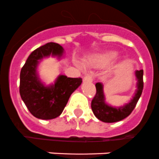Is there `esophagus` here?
Listing matches in <instances>:
<instances>
[{"instance_id": "esophagus-1", "label": "esophagus", "mask_w": 159, "mask_h": 159, "mask_svg": "<svg viewBox=\"0 0 159 159\" xmlns=\"http://www.w3.org/2000/svg\"><path fill=\"white\" fill-rule=\"evenodd\" d=\"M93 81V76L92 75H86L84 78V82H92Z\"/></svg>"}]
</instances>
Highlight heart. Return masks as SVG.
<instances>
[{
    "label": "heart",
    "instance_id": "1",
    "mask_svg": "<svg viewBox=\"0 0 159 159\" xmlns=\"http://www.w3.org/2000/svg\"><path fill=\"white\" fill-rule=\"evenodd\" d=\"M117 57V52L114 51H107L102 53H97L94 55L90 56L88 59V64L95 67H102L104 66H107L111 62ZM80 67L81 66L80 64H77Z\"/></svg>",
    "mask_w": 159,
    "mask_h": 159
}]
</instances>
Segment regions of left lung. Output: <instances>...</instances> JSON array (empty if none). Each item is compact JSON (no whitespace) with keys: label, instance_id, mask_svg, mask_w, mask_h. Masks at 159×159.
<instances>
[{"label":"left lung","instance_id":"left-lung-1","mask_svg":"<svg viewBox=\"0 0 159 159\" xmlns=\"http://www.w3.org/2000/svg\"><path fill=\"white\" fill-rule=\"evenodd\" d=\"M143 70H135L134 76L136 82V89L133 97L129 102L124 104L122 106L115 107L111 106L106 101V96L104 93V86L102 83H96L97 93L91 102L93 112L98 120L107 123L117 122L125 119L130 115L136 106L138 100L142 94L144 82H143Z\"/></svg>","mask_w":159,"mask_h":159}]
</instances>
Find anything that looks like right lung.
Returning <instances> with one entry per match:
<instances>
[{"label": "right lung", "instance_id": "right-lung-1", "mask_svg": "<svg viewBox=\"0 0 159 159\" xmlns=\"http://www.w3.org/2000/svg\"><path fill=\"white\" fill-rule=\"evenodd\" d=\"M64 48L58 43H48L29 55L20 71V93L29 111L35 117L51 120L59 116L72 93L82 83L80 78L59 75L54 82L46 84L39 73V65L49 57L61 60Z\"/></svg>", "mask_w": 159, "mask_h": 159}]
</instances>
